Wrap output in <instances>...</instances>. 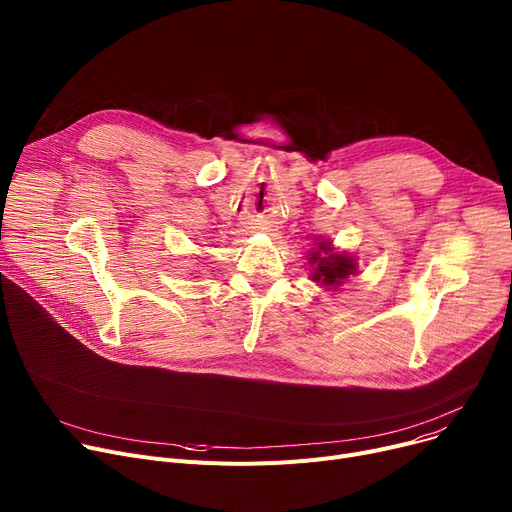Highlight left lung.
<instances>
[{"label": "left lung", "mask_w": 512, "mask_h": 512, "mask_svg": "<svg viewBox=\"0 0 512 512\" xmlns=\"http://www.w3.org/2000/svg\"><path fill=\"white\" fill-rule=\"evenodd\" d=\"M309 261L315 263V272L311 278L326 286L342 284V280L348 278V274H355L357 267L353 257L330 253V247L326 242H319V249L309 257Z\"/></svg>", "instance_id": "1"}]
</instances>
